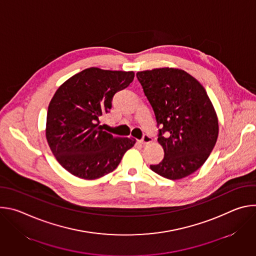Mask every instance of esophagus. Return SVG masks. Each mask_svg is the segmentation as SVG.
<instances>
[{
    "label": "esophagus",
    "mask_w": 256,
    "mask_h": 256,
    "mask_svg": "<svg viewBox=\"0 0 256 256\" xmlns=\"http://www.w3.org/2000/svg\"><path fill=\"white\" fill-rule=\"evenodd\" d=\"M151 142H152V138H151L150 136H148V134H144L142 138V140H138V142L142 144H150Z\"/></svg>",
    "instance_id": "esophagus-1"
}]
</instances>
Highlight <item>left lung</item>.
<instances>
[{"instance_id":"1","label":"left lung","mask_w":256,"mask_h":256,"mask_svg":"<svg viewBox=\"0 0 256 256\" xmlns=\"http://www.w3.org/2000/svg\"><path fill=\"white\" fill-rule=\"evenodd\" d=\"M159 128L164 159L150 168L171 179L186 177L208 158L218 134L214 108L202 84L184 70L154 68L136 72Z\"/></svg>"}]
</instances>
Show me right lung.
Wrapping results in <instances>:
<instances>
[{"mask_svg":"<svg viewBox=\"0 0 256 256\" xmlns=\"http://www.w3.org/2000/svg\"><path fill=\"white\" fill-rule=\"evenodd\" d=\"M134 72L89 68L70 77L50 102L46 136L58 162L70 174L96 179L112 172L132 138H114L100 118L112 108L114 94L134 80Z\"/></svg>","mask_w":256,"mask_h":256,"instance_id":"add662e5","label":"right lung"}]
</instances>
